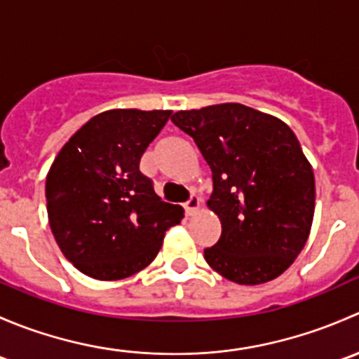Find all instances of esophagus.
Returning <instances> with one entry per match:
<instances>
[{
    "instance_id": "obj_1",
    "label": "esophagus",
    "mask_w": 359,
    "mask_h": 359,
    "mask_svg": "<svg viewBox=\"0 0 359 359\" xmlns=\"http://www.w3.org/2000/svg\"><path fill=\"white\" fill-rule=\"evenodd\" d=\"M198 208H200V198L198 196H191L187 203H184V210H186V215H194V213L198 212Z\"/></svg>"
}]
</instances>
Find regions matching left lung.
I'll return each instance as SVG.
<instances>
[{"mask_svg": "<svg viewBox=\"0 0 359 359\" xmlns=\"http://www.w3.org/2000/svg\"><path fill=\"white\" fill-rule=\"evenodd\" d=\"M212 170L208 206L222 234L205 260L238 285L274 280L309 238L314 173L290 126L243 104H217L172 116Z\"/></svg>", "mask_w": 359, "mask_h": 359, "instance_id": "8db88e82", "label": "left lung"}]
</instances>
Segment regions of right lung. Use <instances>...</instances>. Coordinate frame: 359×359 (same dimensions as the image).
I'll return each mask as SVG.
<instances>
[{
    "label": "right lung",
    "instance_id": "obj_1",
    "mask_svg": "<svg viewBox=\"0 0 359 359\" xmlns=\"http://www.w3.org/2000/svg\"><path fill=\"white\" fill-rule=\"evenodd\" d=\"M172 111L111 109L86 121L46 175V210L57 245L95 280H123L149 266L165 233L184 217L161 201L140 158Z\"/></svg>",
    "mask_w": 359,
    "mask_h": 359
}]
</instances>
